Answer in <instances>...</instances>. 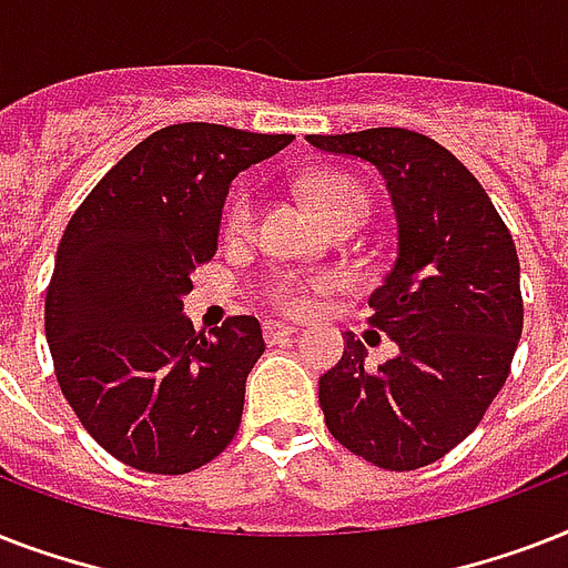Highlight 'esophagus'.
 <instances>
[{
  "instance_id": "esophagus-1",
  "label": "esophagus",
  "mask_w": 568,
  "mask_h": 568,
  "mask_svg": "<svg viewBox=\"0 0 568 568\" xmlns=\"http://www.w3.org/2000/svg\"><path fill=\"white\" fill-rule=\"evenodd\" d=\"M297 333L294 324H283V321H267L265 324V338L267 342H280V338H288Z\"/></svg>"
}]
</instances>
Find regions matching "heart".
Listing matches in <instances>:
<instances>
[{
    "instance_id": "b5f03b06",
    "label": "heart",
    "mask_w": 568,
    "mask_h": 568,
    "mask_svg": "<svg viewBox=\"0 0 568 568\" xmlns=\"http://www.w3.org/2000/svg\"><path fill=\"white\" fill-rule=\"evenodd\" d=\"M306 191H310L312 205L318 209V214L324 221L347 212H356L365 217V212H368V194H365V189L359 182L347 180V176L321 173V176H312ZM250 223H253V203H250V196H239V200L232 203L230 214H226V230H230L232 235H241V232L250 230ZM321 285H324V280H315V283L285 280V283H280L274 288V301L288 312H303L310 306V292L312 288H321Z\"/></svg>"
}]
</instances>
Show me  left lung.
Instances as JSON below:
<instances>
[{"instance_id":"left-lung-1","label":"left lung","mask_w":568,"mask_h":568,"mask_svg":"<svg viewBox=\"0 0 568 568\" xmlns=\"http://www.w3.org/2000/svg\"><path fill=\"white\" fill-rule=\"evenodd\" d=\"M306 141L374 164L397 221V256L368 297L397 354L372 368L345 333V354L318 379L324 422L374 466H430L475 430L510 374L525 318L513 235L466 164L427 135L383 126Z\"/></svg>"}]
</instances>
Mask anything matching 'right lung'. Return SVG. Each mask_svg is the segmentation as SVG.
<instances>
[{"instance_id":"right-lung-1","label":"right lung","mask_w":568,"mask_h":568,"mask_svg":"<svg viewBox=\"0 0 568 568\" xmlns=\"http://www.w3.org/2000/svg\"><path fill=\"white\" fill-rule=\"evenodd\" d=\"M292 141L217 123L164 126L67 223L47 292L49 354L67 404L120 463L185 475L239 430L262 327L235 315L203 336L182 297L217 250L232 180Z\"/></svg>"}]
</instances>
